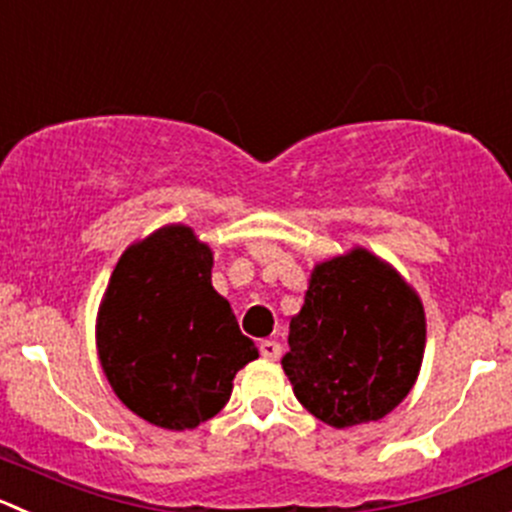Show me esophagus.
Wrapping results in <instances>:
<instances>
[{
	"label": "esophagus",
	"mask_w": 512,
	"mask_h": 512,
	"mask_svg": "<svg viewBox=\"0 0 512 512\" xmlns=\"http://www.w3.org/2000/svg\"><path fill=\"white\" fill-rule=\"evenodd\" d=\"M260 352H262V357H265V360H277V357L282 355V347H280V342H277V340H262L260 342Z\"/></svg>",
	"instance_id": "obj_1"
}]
</instances>
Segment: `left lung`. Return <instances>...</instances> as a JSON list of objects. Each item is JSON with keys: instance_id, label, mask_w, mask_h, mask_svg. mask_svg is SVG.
I'll list each match as a JSON object with an SVG mask.
<instances>
[{"instance_id": "8db88e82", "label": "left lung", "mask_w": 512, "mask_h": 512, "mask_svg": "<svg viewBox=\"0 0 512 512\" xmlns=\"http://www.w3.org/2000/svg\"><path fill=\"white\" fill-rule=\"evenodd\" d=\"M287 342L282 370L302 408L332 428L370 423L418 380L423 302L395 267L355 247L315 265Z\"/></svg>"}]
</instances>
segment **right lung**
Here are the masks:
<instances>
[{
  "instance_id": "1",
  "label": "right lung",
  "mask_w": 512,
  "mask_h": 512,
  "mask_svg": "<svg viewBox=\"0 0 512 512\" xmlns=\"http://www.w3.org/2000/svg\"><path fill=\"white\" fill-rule=\"evenodd\" d=\"M97 352L114 395L147 423L192 430L215 418L257 347L212 287V250L167 225L124 250L97 312Z\"/></svg>"
}]
</instances>
